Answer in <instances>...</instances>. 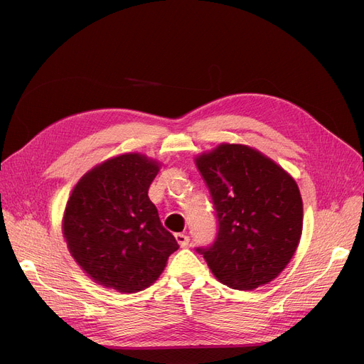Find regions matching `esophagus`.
Segmentation results:
<instances>
[{
    "mask_svg": "<svg viewBox=\"0 0 364 364\" xmlns=\"http://www.w3.org/2000/svg\"><path fill=\"white\" fill-rule=\"evenodd\" d=\"M175 238H176V241H178L181 247H185V246H188V243H189V237H188L186 234H183V232L175 234Z\"/></svg>",
    "mask_w": 364,
    "mask_h": 364,
    "instance_id": "esophagus-1",
    "label": "esophagus"
}]
</instances>
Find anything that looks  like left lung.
Returning <instances> with one entry per match:
<instances>
[{"mask_svg":"<svg viewBox=\"0 0 364 364\" xmlns=\"http://www.w3.org/2000/svg\"><path fill=\"white\" fill-rule=\"evenodd\" d=\"M218 222L212 245L196 247L218 280L252 290L279 275L302 232L296 182L259 151L219 145L197 159Z\"/></svg>","mask_w":364,"mask_h":364,"instance_id":"8db88e82","label":"left lung"}]
</instances>
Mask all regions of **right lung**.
I'll return each mask as SVG.
<instances>
[{
	"label": "right lung",
	"instance_id": "obj_1",
	"mask_svg": "<svg viewBox=\"0 0 364 364\" xmlns=\"http://www.w3.org/2000/svg\"><path fill=\"white\" fill-rule=\"evenodd\" d=\"M157 173L159 163L124 154L84 175L69 197L63 235L77 264L99 284L144 290L179 249L148 197Z\"/></svg>",
	"mask_w": 364,
	"mask_h": 364
}]
</instances>
